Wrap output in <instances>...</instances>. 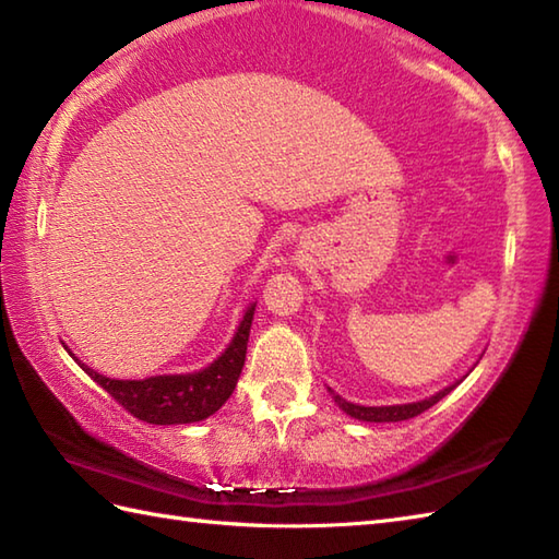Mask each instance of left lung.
I'll return each instance as SVG.
<instances>
[{"label":"left lung","instance_id":"1","mask_svg":"<svg viewBox=\"0 0 559 559\" xmlns=\"http://www.w3.org/2000/svg\"><path fill=\"white\" fill-rule=\"evenodd\" d=\"M468 372H471V370H468ZM461 382H463V377L456 379L454 384L439 389L437 394L427 396V399H423V401L396 403V406H360V403H350V401H346L343 396H338L334 389H329V394H331V399L336 401V406H338L343 413L350 415V418H355V420H360V423H401V420L415 418V415H420V413L427 411V408H432L437 401H442V399L449 394V391H454Z\"/></svg>","mask_w":559,"mask_h":559}]
</instances>
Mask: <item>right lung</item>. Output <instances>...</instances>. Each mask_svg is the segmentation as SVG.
<instances>
[{
    "label": "right lung",
    "instance_id": "obj_1",
    "mask_svg": "<svg viewBox=\"0 0 559 559\" xmlns=\"http://www.w3.org/2000/svg\"><path fill=\"white\" fill-rule=\"evenodd\" d=\"M254 310L257 302H249L228 348L211 365L201 367L197 372L153 374L146 379H115L91 370L88 365H83L71 353L69 346H64V350L93 382H98L117 403H122L134 418L151 425H189L206 420L209 415L216 413L230 399L245 367Z\"/></svg>",
    "mask_w": 559,
    "mask_h": 559
}]
</instances>
